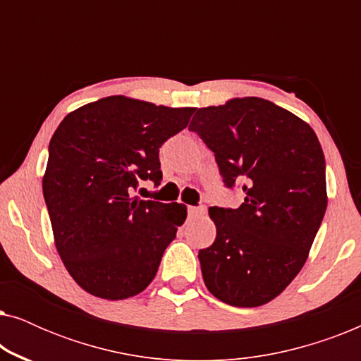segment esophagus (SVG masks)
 <instances>
[{"label": "esophagus", "instance_id": "obj_1", "mask_svg": "<svg viewBox=\"0 0 361 361\" xmlns=\"http://www.w3.org/2000/svg\"><path fill=\"white\" fill-rule=\"evenodd\" d=\"M207 214V209L204 205H199V207H189V215L192 219H200V216H204Z\"/></svg>", "mask_w": 361, "mask_h": 361}]
</instances>
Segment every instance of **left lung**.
<instances>
[{
  "mask_svg": "<svg viewBox=\"0 0 361 361\" xmlns=\"http://www.w3.org/2000/svg\"><path fill=\"white\" fill-rule=\"evenodd\" d=\"M189 130L215 152L225 185L245 192L238 209L209 210L216 238L199 251L207 289L235 307L268 304L302 269L327 209L317 135L258 97L199 108Z\"/></svg>",
  "mask_w": 361,
  "mask_h": 361,
  "instance_id": "obj_1",
  "label": "left lung"
}]
</instances>
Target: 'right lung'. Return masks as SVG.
I'll use <instances>...</instances> for the list:
<instances>
[{
    "label": "right lung",
    "instance_id": "add662e5",
    "mask_svg": "<svg viewBox=\"0 0 361 361\" xmlns=\"http://www.w3.org/2000/svg\"><path fill=\"white\" fill-rule=\"evenodd\" d=\"M194 111L113 95L68 113L54 133L44 199L62 263L88 294L128 299L154 279L187 207L130 192L140 179L159 185V147Z\"/></svg>",
    "mask_w": 361,
    "mask_h": 361
}]
</instances>
